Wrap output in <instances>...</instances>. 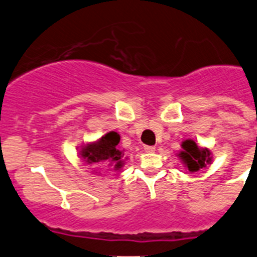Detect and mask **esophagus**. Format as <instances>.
Masks as SVG:
<instances>
[{
	"instance_id": "esophagus-1",
	"label": "esophagus",
	"mask_w": 257,
	"mask_h": 257,
	"mask_svg": "<svg viewBox=\"0 0 257 257\" xmlns=\"http://www.w3.org/2000/svg\"><path fill=\"white\" fill-rule=\"evenodd\" d=\"M144 150L147 153H154L155 152V147H153V145H145Z\"/></svg>"
}]
</instances>
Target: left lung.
Here are the masks:
<instances>
[{"instance_id": "1", "label": "left lung", "mask_w": 257, "mask_h": 257, "mask_svg": "<svg viewBox=\"0 0 257 257\" xmlns=\"http://www.w3.org/2000/svg\"><path fill=\"white\" fill-rule=\"evenodd\" d=\"M181 150L178 154L186 169L190 173L198 172L212 162L211 152L208 148H201L191 139H186L181 143Z\"/></svg>"}]
</instances>
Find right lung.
Here are the masks:
<instances>
[{"label":"right lung","mask_w":257,"mask_h":257,"mask_svg":"<svg viewBox=\"0 0 257 257\" xmlns=\"http://www.w3.org/2000/svg\"><path fill=\"white\" fill-rule=\"evenodd\" d=\"M120 142V136L116 132H109L98 141L82 145L79 157L87 165L93 169L103 172L119 170L124 165L123 150H119L116 145ZM99 173L100 172H94Z\"/></svg>","instance_id":"right-lung-1"}]
</instances>
